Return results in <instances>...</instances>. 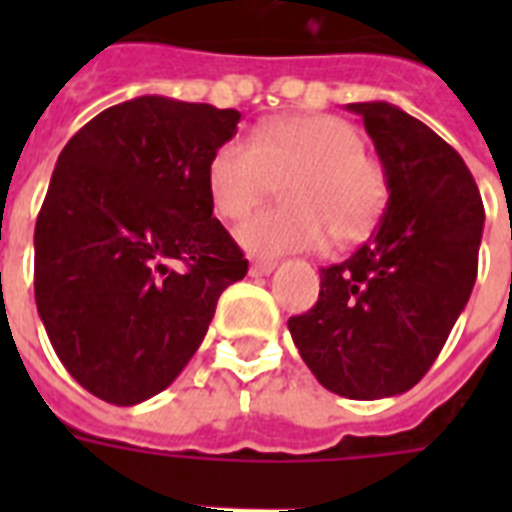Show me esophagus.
Segmentation results:
<instances>
[{"label": "esophagus", "mask_w": 512, "mask_h": 512, "mask_svg": "<svg viewBox=\"0 0 512 512\" xmlns=\"http://www.w3.org/2000/svg\"><path fill=\"white\" fill-rule=\"evenodd\" d=\"M273 268H276V263H271V260H252L249 273H252V276H271Z\"/></svg>", "instance_id": "34e87169"}]
</instances>
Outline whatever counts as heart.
<instances>
[{
  "instance_id": "b5f03b06",
  "label": "heart",
  "mask_w": 512,
  "mask_h": 512,
  "mask_svg": "<svg viewBox=\"0 0 512 512\" xmlns=\"http://www.w3.org/2000/svg\"><path fill=\"white\" fill-rule=\"evenodd\" d=\"M361 135L337 116H284L257 124L247 140H225L207 164V188L220 217L239 223L281 183V207L236 231L249 255L345 247L374 231L388 207L382 164L361 151Z\"/></svg>"
}]
</instances>
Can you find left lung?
<instances>
[{"label":"left lung","instance_id":"1","mask_svg":"<svg viewBox=\"0 0 512 512\" xmlns=\"http://www.w3.org/2000/svg\"><path fill=\"white\" fill-rule=\"evenodd\" d=\"M388 175L385 215L361 247L321 268L311 311L289 332L316 380L374 401L425 377L470 300L484 204L462 156L393 103H348Z\"/></svg>","mask_w":512,"mask_h":512}]
</instances>
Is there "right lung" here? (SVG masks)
<instances>
[{"instance_id":"obj_1","label":"right lung","mask_w":512,"mask_h":512,"mask_svg":"<svg viewBox=\"0 0 512 512\" xmlns=\"http://www.w3.org/2000/svg\"><path fill=\"white\" fill-rule=\"evenodd\" d=\"M239 119L236 108L140 95L60 151L36 217V311L68 374L108 404L170 388L217 297L247 276L207 188L209 159Z\"/></svg>"}]
</instances>
